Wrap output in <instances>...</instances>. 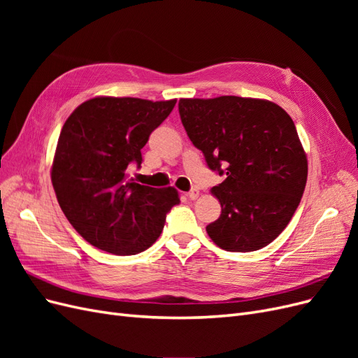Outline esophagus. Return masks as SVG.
I'll return each instance as SVG.
<instances>
[{
  "instance_id": "obj_1",
  "label": "esophagus",
  "mask_w": 358,
  "mask_h": 358,
  "mask_svg": "<svg viewBox=\"0 0 358 358\" xmlns=\"http://www.w3.org/2000/svg\"><path fill=\"white\" fill-rule=\"evenodd\" d=\"M199 196H200V191H199V189H196V188L191 189L189 192H187V197H188V199H191V200H197V199H199Z\"/></svg>"
}]
</instances>
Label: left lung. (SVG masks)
<instances>
[{
  "instance_id": "1",
  "label": "left lung",
  "mask_w": 358,
  "mask_h": 358,
  "mask_svg": "<svg viewBox=\"0 0 358 358\" xmlns=\"http://www.w3.org/2000/svg\"><path fill=\"white\" fill-rule=\"evenodd\" d=\"M183 128L210 170L227 175L212 188L221 216L206 227L231 252L267 246L285 230L308 179V158L289 115L278 104L222 95L180 99Z\"/></svg>"
}]
</instances>
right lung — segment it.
Returning a JSON list of instances; mask_svg holds the SVG:
<instances>
[{
    "mask_svg": "<svg viewBox=\"0 0 358 358\" xmlns=\"http://www.w3.org/2000/svg\"><path fill=\"white\" fill-rule=\"evenodd\" d=\"M176 100L95 96L64 124L50 178L64 215L86 242L115 255H134L152 245L178 191L128 179L142 164V148Z\"/></svg>",
    "mask_w": 358,
    "mask_h": 358,
    "instance_id": "right-lung-1",
    "label": "right lung"
}]
</instances>
